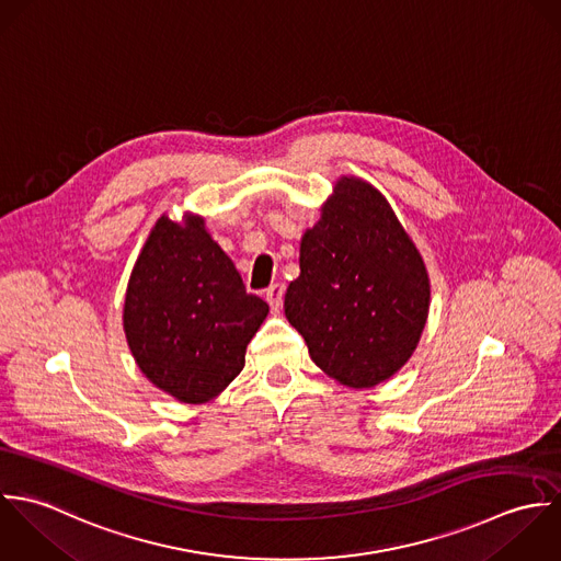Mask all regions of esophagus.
Listing matches in <instances>:
<instances>
[{
  "label": "esophagus",
  "instance_id": "1",
  "mask_svg": "<svg viewBox=\"0 0 561 561\" xmlns=\"http://www.w3.org/2000/svg\"><path fill=\"white\" fill-rule=\"evenodd\" d=\"M264 297H266L271 310L279 312V308H282V304H284V284H271V286L266 288V295H264Z\"/></svg>",
  "mask_w": 561,
  "mask_h": 561
}]
</instances>
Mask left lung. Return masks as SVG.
<instances>
[{
	"label": "left lung",
	"mask_w": 561,
	"mask_h": 561,
	"mask_svg": "<svg viewBox=\"0 0 561 561\" xmlns=\"http://www.w3.org/2000/svg\"><path fill=\"white\" fill-rule=\"evenodd\" d=\"M299 268L284 312L319 368L370 388L408 362L427 321L430 277L381 193L342 178L301 240Z\"/></svg>",
	"instance_id": "left-lung-1"
}]
</instances>
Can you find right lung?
I'll use <instances>...</instances> for the list:
<instances>
[{"label": "right lung", "mask_w": 561, "mask_h": 561, "mask_svg": "<svg viewBox=\"0 0 561 561\" xmlns=\"http://www.w3.org/2000/svg\"><path fill=\"white\" fill-rule=\"evenodd\" d=\"M268 314L249 295L204 219L162 217L129 277L123 328L136 364L184 403L217 397L242 370L249 340Z\"/></svg>", "instance_id": "obj_1"}]
</instances>
